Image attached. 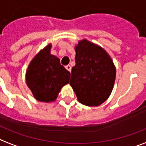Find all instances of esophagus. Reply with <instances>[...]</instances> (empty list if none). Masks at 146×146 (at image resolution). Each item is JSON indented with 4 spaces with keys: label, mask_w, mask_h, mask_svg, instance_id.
Segmentation results:
<instances>
[{
    "label": "esophagus",
    "mask_w": 146,
    "mask_h": 146,
    "mask_svg": "<svg viewBox=\"0 0 146 146\" xmlns=\"http://www.w3.org/2000/svg\"><path fill=\"white\" fill-rule=\"evenodd\" d=\"M66 69L67 70L70 72V71H71V66H70V65H67V66H66Z\"/></svg>",
    "instance_id": "esophagus-1"
}]
</instances>
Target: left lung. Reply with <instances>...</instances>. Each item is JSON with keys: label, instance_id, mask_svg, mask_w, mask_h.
Returning a JSON list of instances; mask_svg holds the SVG:
<instances>
[{"label": "left lung", "instance_id": "left-lung-1", "mask_svg": "<svg viewBox=\"0 0 146 146\" xmlns=\"http://www.w3.org/2000/svg\"><path fill=\"white\" fill-rule=\"evenodd\" d=\"M76 65L70 85L81 104L90 107L104 103L113 90L116 67L103 48L84 39L75 45Z\"/></svg>", "mask_w": 146, "mask_h": 146}]
</instances>
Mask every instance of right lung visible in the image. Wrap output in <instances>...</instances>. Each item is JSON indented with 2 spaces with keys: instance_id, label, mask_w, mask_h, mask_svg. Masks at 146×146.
Segmentation results:
<instances>
[{
  "instance_id": "obj_1",
  "label": "right lung",
  "mask_w": 146,
  "mask_h": 146,
  "mask_svg": "<svg viewBox=\"0 0 146 146\" xmlns=\"http://www.w3.org/2000/svg\"><path fill=\"white\" fill-rule=\"evenodd\" d=\"M51 47L49 43L37 53L26 72V85L34 98L45 103L56 101L62 88L69 83L70 76L59 58L50 54Z\"/></svg>"
}]
</instances>
